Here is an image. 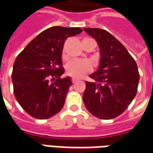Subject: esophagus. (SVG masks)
<instances>
[{
	"label": "esophagus",
	"mask_w": 153,
	"mask_h": 153,
	"mask_svg": "<svg viewBox=\"0 0 153 153\" xmlns=\"http://www.w3.org/2000/svg\"><path fill=\"white\" fill-rule=\"evenodd\" d=\"M71 81H72V83H75L78 81V79H74V78H73L72 79H71Z\"/></svg>",
	"instance_id": "1"
}]
</instances>
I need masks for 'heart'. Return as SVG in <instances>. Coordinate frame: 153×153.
Returning <instances> with one entry per match:
<instances>
[{
    "label": "heart",
    "instance_id": "heart-1",
    "mask_svg": "<svg viewBox=\"0 0 153 153\" xmlns=\"http://www.w3.org/2000/svg\"><path fill=\"white\" fill-rule=\"evenodd\" d=\"M85 39H88V38H85ZM65 70L67 74L70 76L79 79L92 70V65L88 60H74L67 64L65 66Z\"/></svg>",
    "mask_w": 153,
    "mask_h": 153
}]
</instances>
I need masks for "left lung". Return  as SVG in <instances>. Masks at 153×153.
<instances>
[{
	"label": "left lung",
	"instance_id": "left-lung-1",
	"mask_svg": "<svg viewBox=\"0 0 153 153\" xmlns=\"http://www.w3.org/2000/svg\"><path fill=\"white\" fill-rule=\"evenodd\" d=\"M100 50L98 70L86 82L83 103L92 115L102 120L117 117L127 109L138 90L137 64L123 45L104 29L84 28Z\"/></svg>",
	"mask_w": 153,
	"mask_h": 153
}]
</instances>
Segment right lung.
<instances>
[{"instance_id":"1","label":"right lung","mask_w":153,"mask_h":153,"mask_svg":"<svg viewBox=\"0 0 153 153\" xmlns=\"http://www.w3.org/2000/svg\"><path fill=\"white\" fill-rule=\"evenodd\" d=\"M81 32L79 28H47L16 57L11 77L14 93L29 115L46 120L62 109L72 85L70 77L60 78L65 72L61 61L64 43L67 38ZM51 77L53 79L50 80Z\"/></svg>"}]
</instances>
